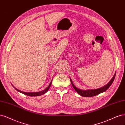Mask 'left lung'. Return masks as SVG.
<instances>
[{
  "label": "left lung",
  "mask_w": 125,
  "mask_h": 125,
  "mask_svg": "<svg viewBox=\"0 0 125 125\" xmlns=\"http://www.w3.org/2000/svg\"><path fill=\"white\" fill-rule=\"evenodd\" d=\"M115 75H116V73L113 76V77L112 78V79L110 80V82L108 83L106 85L104 86V87L99 88V89H94V90H83L81 89H79L77 87H76L74 83L72 82V79L70 78L71 82L72 83V85L73 86V88H74V89L75 91L77 92V93L80 94V95H82L83 96H84V97H91V96H95L96 95H98L101 93H102L103 92L105 91L107 89H108L109 87L111 86L112 83L113 82L114 80L115 77Z\"/></svg>",
  "instance_id": "left-lung-1"
}]
</instances>
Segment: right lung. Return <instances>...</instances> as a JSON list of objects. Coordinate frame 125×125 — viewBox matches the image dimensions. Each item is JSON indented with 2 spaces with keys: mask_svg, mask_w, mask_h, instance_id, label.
Here are the masks:
<instances>
[{
  "mask_svg": "<svg viewBox=\"0 0 125 125\" xmlns=\"http://www.w3.org/2000/svg\"><path fill=\"white\" fill-rule=\"evenodd\" d=\"M52 80H51V83H50V84H49V86H48V87L46 88V89H45V90H43V91H40V92H23V91H20L19 90H18V89H17V88H15L13 85L12 86L15 88V89L17 90L18 91L21 92V93L23 94H24L25 95H29V96H39V95H42V94H45V93H46V92L48 91V90H49V89L50 88L51 85V83H52Z\"/></svg>",
  "mask_w": 125,
  "mask_h": 125,
  "instance_id": "add662e5",
  "label": "right lung"
}]
</instances>
